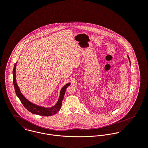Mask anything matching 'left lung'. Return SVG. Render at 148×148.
Instances as JSON below:
<instances>
[{
	"label": "left lung",
	"mask_w": 148,
	"mask_h": 148,
	"mask_svg": "<svg viewBox=\"0 0 148 148\" xmlns=\"http://www.w3.org/2000/svg\"><path fill=\"white\" fill-rule=\"evenodd\" d=\"M127 58H128V59H129V62H130V59H129V56H127Z\"/></svg>",
	"instance_id": "1"
}]
</instances>
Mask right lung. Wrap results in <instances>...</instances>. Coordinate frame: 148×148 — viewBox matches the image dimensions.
I'll return each mask as SVG.
<instances>
[{
	"label": "right lung",
	"instance_id": "right-lung-1",
	"mask_svg": "<svg viewBox=\"0 0 148 148\" xmlns=\"http://www.w3.org/2000/svg\"><path fill=\"white\" fill-rule=\"evenodd\" d=\"M17 62L15 64L14 69H13V83L15 88V90L16 94V96L19 97L21 101L22 104L26 108L28 111H29L31 113L40 116H50L53 114H56L61 108L62 104V101L63 100L65 92L66 90V88L70 85V83L66 84L64 85L62 89L60 90V96L58 100V101L57 103L52 107L51 108H45L41 106L35 105L30 101H29L23 95L20 90V89L18 86V85L16 83V65Z\"/></svg>",
	"mask_w": 148,
	"mask_h": 148
}]
</instances>
